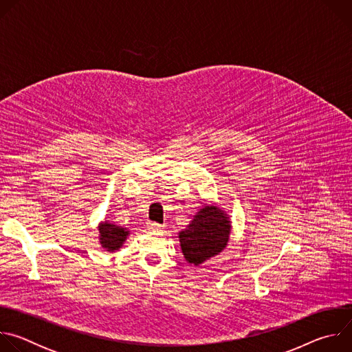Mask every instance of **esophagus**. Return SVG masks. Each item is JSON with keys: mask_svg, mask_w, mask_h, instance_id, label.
Returning a JSON list of instances; mask_svg holds the SVG:
<instances>
[{"mask_svg": "<svg viewBox=\"0 0 352 352\" xmlns=\"http://www.w3.org/2000/svg\"><path fill=\"white\" fill-rule=\"evenodd\" d=\"M147 230L150 232H162L163 231V226H160L157 223H147Z\"/></svg>", "mask_w": 352, "mask_h": 352, "instance_id": "obj_1", "label": "esophagus"}]
</instances>
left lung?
I'll list each match as a JSON object with an SVG mask.
<instances>
[{
	"instance_id": "obj_1",
	"label": "left lung",
	"mask_w": 352,
	"mask_h": 352,
	"mask_svg": "<svg viewBox=\"0 0 352 352\" xmlns=\"http://www.w3.org/2000/svg\"><path fill=\"white\" fill-rule=\"evenodd\" d=\"M231 219L216 204L205 205L178 232L182 255L189 265L199 266L220 255L230 241Z\"/></svg>"
}]
</instances>
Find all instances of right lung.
Here are the masks:
<instances>
[{"instance_id":"add662e5","label":"right lung","mask_w":352,"mask_h":352,"mask_svg":"<svg viewBox=\"0 0 352 352\" xmlns=\"http://www.w3.org/2000/svg\"><path fill=\"white\" fill-rule=\"evenodd\" d=\"M98 242L107 252H117L120 248L125 243L126 238L129 236V230L116 223H110L109 220L98 223Z\"/></svg>"}]
</instances>
